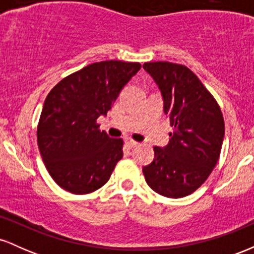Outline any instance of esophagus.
Returning <instances> with one entry per match:
<instances>
[{
    "label": "esophagus",
    "instance_id": "34e87169",
    "mask_svg": "<svg viewBox=\"0 0 254 254\" xmlns=\"http://www.w3.org/2000/svg\"><path fill=\"white\" fill-rule=\"evenodd\" d=\"M137 144H138V142L133 141V139H131V138L125 139V145H127V148H133V147H136Z\"/></svg>",
    "mask_w": 254,
    "mask_h": 254
}]
</instances>
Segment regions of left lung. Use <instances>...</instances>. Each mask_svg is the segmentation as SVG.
Here are the masks:
<instances>
[{
  "label": "left lung",
  "instance_id": "obj_1",
  "mask_svg": "<svg viewBox=\"0 0 254 254\" xmlns=\"http://www.w3.org/2000/svg\"><path fill=\"white\" fill-rule=\"evenodd\" d=\"M143 68L161 90L173 127L167 147H154V161L143 167L145 182L164 197L189 196L208 179L220 157L224 136L220 105L183 64L159 61Z\"/></svg>",
  "mask_w": 254,
  "mask_h": 254
}]
</instances>
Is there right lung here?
Masks as SVG:
<instances>
[{
    "label": "right lung",
    "instance_id": "obj_1",
    "mask_svg": "<svg viewBox=\"0 0 254 254\" xmlns=\"http://www.w3.org/2000/svg\"><path fill=\"white\" fill-rule=\"evenodd\" d=\"M141 68L137 62L103 61L61 80L44 103L37 127L40 155L54 182L74 194L97 191L123 157L124 142L101 131L119 92Z\"/></svg>",
    "mask_w": 254,
    "mask_h": 254
}]
</instances>
